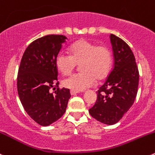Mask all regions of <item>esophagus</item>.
<instances>
[{
	"mask_svg": "<svg viewBox=\"0 0 155 155\" xmlns=\"http://www.w3.org/2000/svg\"><path fill=\"white\" fill-rule=\"evenodd\" d=\"M79 92L78 91H75V90H70V93L72 96H75V95H76L77 93H79Z\"/></svg>",
	"mask_w": 155,
	"mask_h": 155,
	"instance_id": "1",
	"label": "esophagus"
}]
</instances>
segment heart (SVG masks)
Wrapping results in <instances>:
<instances>
[{
	"instance_id": "1",
	"label": "heart",
	"mask_w": 155,
	"mask_h": 155,
	"mask_svg": "<svg viewBox=\"0 0 155 155\" xmlns=\"http://www.w3.org/2000/svg\"><path fill=\"white\" fill-rule=\"evenodd\" d=\"M69 54L61 51L55 58V66L63 75H69L79 65L81 72L64 79V87L83 91L94 85L96 79L102 80L109 75L113 65L112 51L104 45H97L86 40L71 45Z\"/></svg>"
}]
</instances>
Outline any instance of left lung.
<instances>
[{
  "mask_svg": "<svg viewBox=\"0 0 155 155\" xmlns=\"http://www.w3.org/2000/svg\"><path fill=\"white\" fill-rule=\"evenodd\" d=\"M114 68L97 91L90 115L105 124L117 123L133 105L139 83V72L133 51L124 40L111 34Z\"/></svg>",
  "mask_w": 155,
  "mask_h": 155,
  "instance_id": "1",
  "label": "left lung"
}]
</instances>
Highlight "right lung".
I'll use <instances>...</instances> for the list:
<instances>
[{"instance_id":"right-lung-1","label":"right lung","mask_w":155,"mask_h":155,"mask_svg":"<svg viewBox=\"0 0 155 155\" xmlns=\"http://www.w3.org/2000/svg\"><path fill=\"white\" fill-rule=\"evenodd\" d=\"M66 39L61 35L39 38L28 46L21 61L17 78L19 98L30 117L41 126L62 117L71 97L65 88L50 93L58 80L55 58Z\"/></svg>"}]
</instances>
